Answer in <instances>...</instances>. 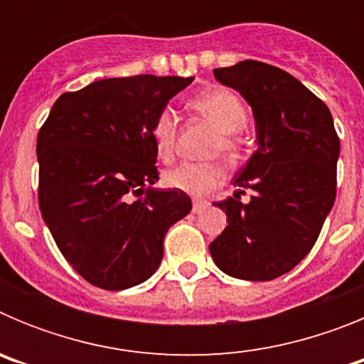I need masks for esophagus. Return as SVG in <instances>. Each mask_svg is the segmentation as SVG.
Instances as JSON below:
<instances>
[{
    "label": "esophagus",
    "mask_w": 364,
    "mask_h": 364,
    "mask_svg": "<svg viewBox=\"0 0 364 364\" xmlns=\"http://www.w3.org/2000/svg\"><path fill=\"white\" fill-rule=\"evenodd\" d=\"M210 205V202H205V200H195L193 202V213L195 215H200L202 211L205 210Z\"/></svg>",
    "instance_id": "34e87169"
}]
</instances>
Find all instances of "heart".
<instances>
[{
    "mask_svg": "<svg viewBox=\"0 0 364 364\" xmlns=\"http://www.w3.org/2000/svg\"><path fill=\"white\" fill-rule=\"evenodd\" d=\"M189 107L200 114L204 120L218 129L211 144V154L222 153L226 159L235 160L240 153L237 133L246 127L247 112L240 98L230 89H210L200 92L189 102ZM178 120L171 107H164L156 112L151 124V138L159 159L169 160L175 153ZM166 184L173 189L184 191L191 197H204L224 182V167L215 160L210 162H184L167 171Z\"/></svg>",
    "mask_w": 364,
    "mask_h": 364,
    "instance_id": "1",
    "label": "heart"
}]
</instances>
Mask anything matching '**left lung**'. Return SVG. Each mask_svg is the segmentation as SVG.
<instances>
[{
  "label": "left lung",
  "instance_id": "left-lung-1",
  "mask_svg": "<svg viewBox=\"0 0 364 364\" xmlns=\"http://www.w3.org/2000/svg\"><path fill=\"white\" fill-rule=\"evenodd\" d=\"M215 80L252 105L259 149L237 173V193L215 202L226 230L210 244L231 277L272 281L310 253L332 210L339 136L323 100L279 67L244 60L215 69ZM254 191L247 205L240 193Z\"/></svg>",
  "mask_w": 364,
  "mask_h": 364
}]
</instances>
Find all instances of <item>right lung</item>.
Masks as SVG:
<instances>
[{"mask_svg": "<svg viewBox=\"0 0 364 364\" xmlns=\"http://www.w3.org/2000/svg\"><path fill=\"white\" fill-rule=\"evenodd\" d=\"M193 78H105L54 102L38 133L41 217L58 250L102 290H125L156 272L164 237L191 211L159 180L151 124Z\"/></svg>", "mask_w": 364, "mask_h": 364, "instance_id": "right-lung-1", "label": "right lung"}]
</instances>
